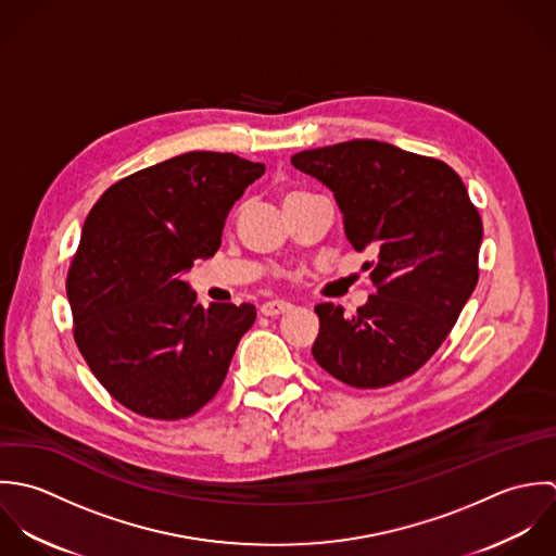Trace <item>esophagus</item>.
Masks as SVG:
<instances>
[{"instance_id":"esophagus-1","label":"esophagus","mask_w":556,"mask_h":556,"mask_svg":"<svg viewBox=\"0 0 556 556\" xmlns=\"http://www.w3.org/2000/svg\"><path fill=\"white\" fill-rule=\"evenodd\" d=\"M290 309H292V303L279 301V299L266 301V303L260 307V312H262L264 316H281V314H288Z\"/></svg>"}]
</instances>
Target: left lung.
<instances>
[{
  "label": "left lung",
  "mask_w": 556,
  "mask_h": 556,
  "mask_svg": "<svg viewBox=\"0 0 556 556\" xmlns=\"http://www.w3.org/2000/svg\"><path fill=\"white\" fill-rule=\"evenodd\" d=\"M292 165L323 182L356 251L371 249L376 294L354 316L316 305L312 354L333 378L378 389L415 374L443 343L477 279L483 225L443 161L376 139L303 150Z\"/></svg>",
  "instance_id": "left-lung-1"
}]
</instances>
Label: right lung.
Returning <instances> with one entry per match:
<instances>
[{
	"instance_id": "right-lung-1",
	"label": "right lung",
	"mask_w": 556,
	"mask_h": 556,
	"mask_svg": "<svg viewBox=\"0 0 556 556\" xmlns=\"http://www.w3.org/2000/svg\"><path fill=\"white\" fill-rule=\"evenodd\" d=\"M264 169L187 152L115 182L90 211L66 281L75 341L128 410L176 421L222 389L255 307L204 309L182 277L217 253L231 206Z\"/></svg>"
}]
</instances>
